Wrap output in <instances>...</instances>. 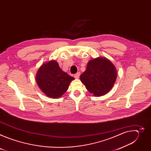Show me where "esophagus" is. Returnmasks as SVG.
<instances>
[{"label": "esophagus", "instance_id": "1", "mask_svg": "<svg viewBox=\"0 0 151 151\" xmlns=\"http://www.w3.org/2000/svg\"><path fill=\"white\" fill-rule=\"evenodd\" d=\"M80 76V72H77L76 74H75L74 75V77L76 78V79H78L79 77Z\"/></svg>", "mask_w": 151, "mask_h": 151}]
</instances>
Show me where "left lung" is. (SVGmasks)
Listing matches in <instances>:
<instances>
[{
    "label": "left lung",
    "mask_w": 151,
    "mask_h": 151,
    "mask_svg": "<svg viewBox=\"0 0 151 151\" xmlns=\"http://www.w3.org/2000/svg\"><path fill=\"white\" fill-rule=\"evenodd\" d=\"M116 77L117 72L113 63L106 58L100 57L88 61L80 79L90 93L99 97L112 89Z\"/></svg>",
    "instance_id": "8db88e82"
}]
</instances>
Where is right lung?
I'll use <instances>...</instances> for the list:
<instances>
[{
    "mask_svg": "<svg viewBox=\"0 0 151 151\" xmlns=\"http://www.w3.org/2000/svg\"><path fill=\"white\" fill-rule=\"evenodd\" d=\"M75 78L63 72L55 60L44 63L37 72L36 80L40 89L47 96L57 99L68 90Z\"/></svg>",
    "mask_w": 151,
    "mask_h": 151,
    "instance_id": "1",
    "label": "right lung"
}]
</instances>
